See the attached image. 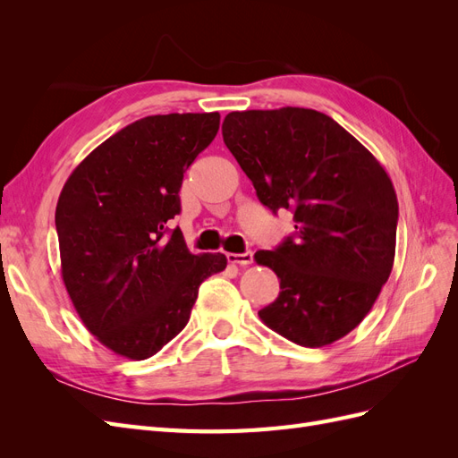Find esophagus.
<instances>
[{"label": "esophagus", "instance_id": "34e87169", "mask_svg": "<svg viewBox=\"0 0 458 458\" xmlns=\"http://www.w3.org/2000/svg\"><path fill=\"white\" fill-rule=\"evenodd\" d=\"M227 261L229 263H237V266H250L254 261V254L252 252H242V254H227Z\"/></svg>", "mask_w": 458, "mask_h": 458}]
</instances>
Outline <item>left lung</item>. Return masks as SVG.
<instances>
[{
	"label": "left lung",
	"mask_w": 458,
	"mask_h": 458,
	"mask_svg": "<svg viewBox=\"0 0 458 458\" xmlns=\"http://www.w3.org/2000/svg\"><path fill=\"white\" fill-rule=\"evenodd\" d=\"M224 141L273 214H294V234L256 252L281 279L259 318L303 348L352 332L392 273L397 197L380 162L330 116L311 108L229 113Z\"/></svg>",
	"instance_id": "obj_1"
}]
</instances>
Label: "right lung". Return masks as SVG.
<instances>
[{
	"label": "right lung",
	"mask_w": 458,
	"mask_h": 458,
	"mask_svg": "<svg viewBox=\"0 0 458 458\" xmlns=\"http://www.w3.org/2000/svg\"><path fill=\"white\" fill-rule=\"evenodd\" d=\"M219 130L217 113L137 120L66 179L55 212L61 271L81 323L108 350L152 357L185 328L224 254H191L168 221L183 174Z\"/></svg>",
	"instance_id": "1"
}]
</instances>
